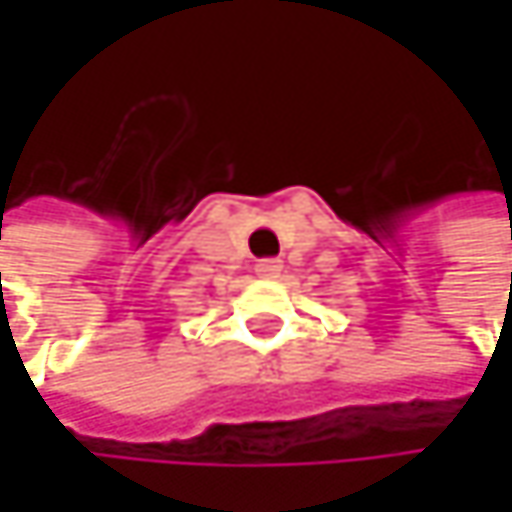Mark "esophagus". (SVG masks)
Segmentation results:
<instances>
[{
	"instance_id": "obj_1",
	"label": "esophagus",
	"mask_w": 512,
	"mask_h": 512,
	"mask_svg": "<svg viewBox=\"0 0 512 512\" xmlns=\"http://www.w3.org/2000/svg\"><path fill=\"white\" fill-rule=\"evenodd\" d=\"M281 269H284V263L281 260H272V257H266V260H257L255 272L260 278H278L281 275Z\"/></svg>"
}]
</instances>
